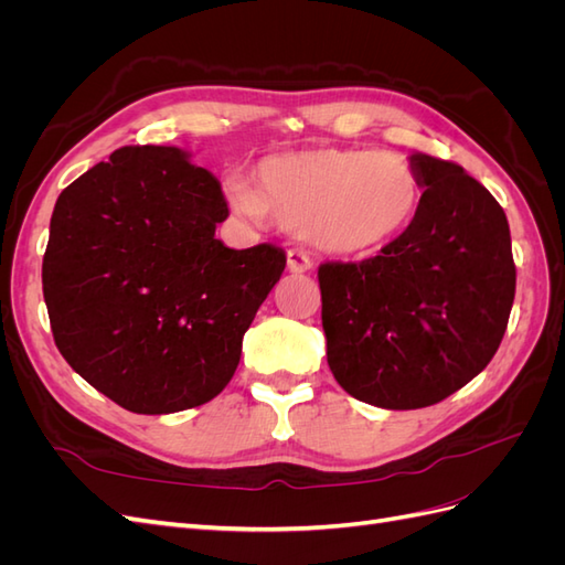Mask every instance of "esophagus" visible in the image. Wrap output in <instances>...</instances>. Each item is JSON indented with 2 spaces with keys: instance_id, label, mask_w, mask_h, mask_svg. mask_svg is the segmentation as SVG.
Returning <instances> with one entry per match:
<instances>
[{
  "instance_id": "1",
  "label": "esophagus",
  "mask_w": 565,
  "mask_h": 565,
  "mask_svg": "<svg viewBox=\"0 0 565 565\" xmlns=\"http://www.w3.org/2000/svg\"><path fill=\"white\" fill-rule=\"evenodd\" d=\"M311 268H313V262L301 249H289L287 252V270L289 273H306Z\"/></svg>"
}]
</instances>
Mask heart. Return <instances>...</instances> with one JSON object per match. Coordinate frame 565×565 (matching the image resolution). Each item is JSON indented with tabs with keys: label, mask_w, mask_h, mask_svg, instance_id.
<instances>
[{
	"label": "heart",
	"mask_w": 565,
	"mask_h": 565,
	"mask_svg": "<svg viewBox=\"0 0 565 565\" xmlns=\"http://www.w3.org/2000/svg\"><path fill=\"white\" fill-rule=\"evenodd\" d=\"M235 212L264 214L330 254L382 252L413 226L424 202L417 167L398 152L374 148H313L280 152L226 181Z\"/></svg>",
	"instance_id": "b5f03b06"
}]
</instances>
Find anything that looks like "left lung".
<instances>
[{
	"label": "left lung",
	"mask_w": 565,
	"mask_h": 565,
	"mask_svg": "<svg viewBox=\"0 0 565 565\" xmlns=\"http://www.w3.org/2000/svg\"><path fill=\"white\" fill-rule=\"evenodd\" d=\"M409 162L424 181L413 226L372 259L318 268L334 380L386 409L440 403L483 372L516 292L500 202L455 162Z\"/></svg>",
	"instance_id": "obj_1"
}]
</instances>
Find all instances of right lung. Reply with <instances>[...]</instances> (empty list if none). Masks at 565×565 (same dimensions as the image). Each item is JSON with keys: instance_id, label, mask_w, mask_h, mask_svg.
Here are the masks:
<instances>
[{"instance_id": "right-lung-1", "label": "right lung", "mask_w": 565, "mask_h": 565, "mask_svg": "<svg viewBox=\"0 0 565 565\" xmlns=\"http://www.w3.org/2000/svg\"><path fill=\"white\" fill-rule=\"evenodd\" d=\"M221 183L174 146H125L58 195L42 264L51 332L82 380L136 415L226 388L285 270L273 245L216 241Z\"/></svg>"}]
</instances>
